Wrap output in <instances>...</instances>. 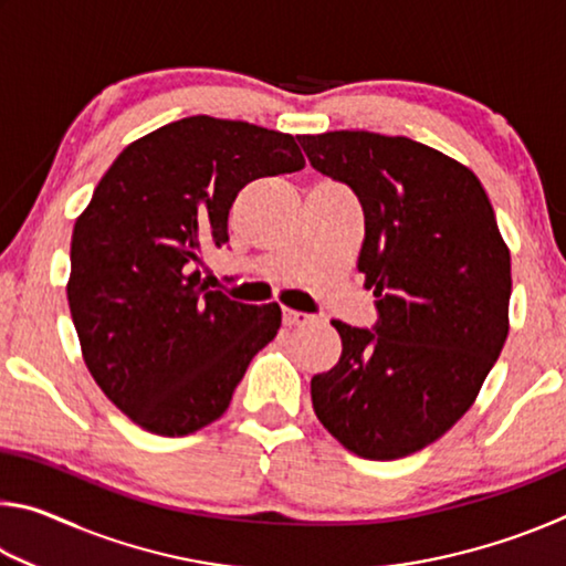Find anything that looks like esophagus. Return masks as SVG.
I'll use <instances>...</instances> for the list:
<instances>
[{
  "mask_svg": "<svg viewBox=\"0 0 566 566\" xmlns=\"http://www.w3.org/2000/svg\"><path fill=\"white\" fill-rule=\"evenodd\" d=\"M282 319H284L286 327H300V324L312 322L314 317H312V314H306V312H296V310H282Z\"/></svg>",
  "mask_w": 566,
  "mask_h": 566,
  "instance_id": "34e87169",
  "label": "esophagus"
}]
</instances>
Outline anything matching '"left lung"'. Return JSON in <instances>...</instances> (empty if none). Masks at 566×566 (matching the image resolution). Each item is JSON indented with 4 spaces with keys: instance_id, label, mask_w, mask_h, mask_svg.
<instances>
[{
    "instance_id": "obj_1",
    "label": "left lung",
    "mask_w": 566,
    "mask_h": 566,
    "mask_svg": "<svg viewBox=\"0 0 566 566\" xmlns=\"http://www.w3.org/2000/svg\"><path fill=\"white\" fill-rule=\"evenodd\" d=\"M296 139L314 169L357 195V266L377 296L371 329L332 322L342 357L312 379L314 411L364 459L415 454L472 407L500 357L510 249L482 181L442 151L375 132Z\"/></svg>"
}]
</instances>
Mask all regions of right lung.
Returning a JSON list of instances; mask_svg holds the SVG:
<instances>
[{
	"mask_svg": "<svg viewBox=\"0 0 566 566\" xmlns=\"http://www.w3.org/2000/svg\"><path fill=\"white\" fill-rule=\"evenodd\" d=\"M292 134L197 114L122 151L72 234L70 310L92 377L134 424L185 437L227 411L280 304H242L195 270L229 242L239 189L300 171Z\"/></svg>",
	"mask_w": 566,
	"mask_h": 566,
	"instance_id": "add662e5",
	"label": "right lung"
}]
</instances>
